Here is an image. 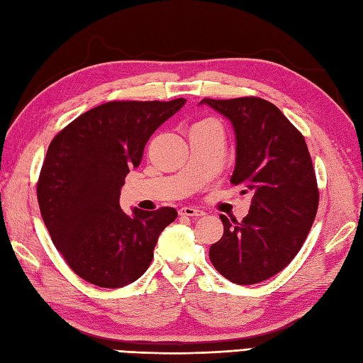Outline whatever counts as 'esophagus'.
<instances>
[{
	"label": "esophagus",
	"instance_id": "obj_1",
	"mask_svg": "<svg viewBox=\"0 0 363 363\" xmlns=\"http://www.w3.org/2000/svg\"><path fill=\"white\" fill-rule=\"evenodd\" d=\"M179 213L182 215V217H201V215H204V212L201 209H198V207H191V206L182 207Z\"/></svg>",
	"mask_w": 363,
	"mask_h": 363
}]
</instances>
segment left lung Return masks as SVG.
I'll list each match as a JSON object with an SVG mask.
<instances>
[{
  "label": "left lung",
  "mask_w": 363,
  "mask_h": 363,
  "mask_svg": "<svg viewBox=\"0 0 363 363\" xmlns=\"http://www.w3.org/2000/svg\"><path fill=\"white\" fill-rule=\"evenodd\" d=\"M235 134L230 182L250 191L238 223L220 215L225 233L211 246L217 272L238 285L257 284L287 267L303 246L318 209V189L304 137L274 104L262 98H204Z\"/></svg>",
  "instance_id": "left-lung-1"
}]
</instances>
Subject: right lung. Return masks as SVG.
<instances>
[{"label": "right lung", "instance_id": "add662e5", "mask_svg": "<svg viewBox=\"0 0 363 363\" xmlns=\"http://www.w3.org/2000/svg\"><path fill=\"white\" fill-rule=\"evenodd\" d=\"M186 101L106 103L50 143L37 184L38 206L54 246L87 282L120 289L137 281L151 264L160 233L176 220L173 207H134L128 215L120 194L151 134Z\"/></svg>", "mask_w": 363, "mask_h": 363}]
</instances>
